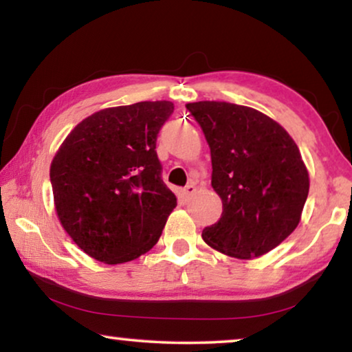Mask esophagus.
I'll use <instances>...</instances> for the list:
<instances>
[{
	"label": "esophagus",
	"mask_w": 352,
	"mask_h": 352,
	"mask_svg": "<svg viewBox=\"0 0 352 352\" xmlns=\"http://www.w3.org/2000/svg\"><path fill=\"white\" fill-rule=\"evenodd\" d=\"M195 190H197V189H195V186H194V184H189V186H186L184 189L181 190V195H182V199H184V200H189L190 197L195 194Z\"/></svg>",
	"instance_id": "1"
}]
</instances>
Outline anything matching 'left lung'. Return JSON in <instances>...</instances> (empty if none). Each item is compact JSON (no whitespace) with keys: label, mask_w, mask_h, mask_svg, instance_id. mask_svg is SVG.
Listing matches in <instances>:
<instances>
[{"label":"left lung","mask_w":352,"mask_h":352,"mask_svg":"<svg viewBox=\"0 0 352 352\" xmlns=\"http://www.w3.org/2000/svg\"><path fill=\"white\" fill-rule=\"evenodd\" d=\"M211 152V186L223 200L218 223L204 229L210 247L250 259L282 243L301 219L309 175L285 129L245 105L201 100L186 105Z\"/></svg>","instance_id":"left-lung-1"}]
</instances>
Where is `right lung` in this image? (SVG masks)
Listing matches in <instances>:
<instances>
[{
  "label": "right lung",
  "mask_w": 352,
  "mask_h": 352,
  "mask_svg": "<svg viewBox=\"0 0 352 352\" xmlns=\"http://www.w3.org/2000/svg\"><path fill=\"white\" fill-rule=\"evenodd\" d=\"M173 110L168 100L100 110L76 124L57 151L50 171L57 216L91 258L133 261L160 239L177 205L155 151Z\"/></svg>",
  "instance_id": "add662e5"
}]
</instances>
